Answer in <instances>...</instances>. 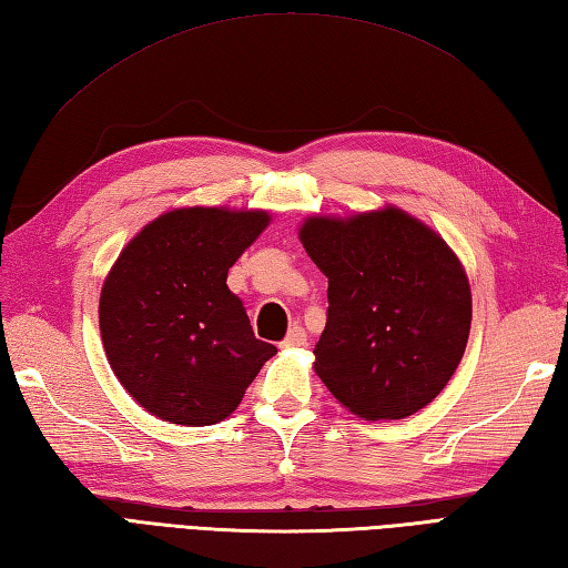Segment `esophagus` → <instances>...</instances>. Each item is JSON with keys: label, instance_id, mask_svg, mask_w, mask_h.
<instances>
[{"label": "esophagus", "instance_id": "obj_1", "mask_svg": "<svg viewBox=\"0 0 568 568\" xmlns=\"http://www.w3.org/2000/svg\"><path fill=\"white\" fill-rule=\"evenodd\" d=\"M284 348H306L308 345V335H306V331L301 328V326H296V328H292L286 333V338H284Z\"/></svg>", "mask_w": 568, "mask_h": 568}]
</instances>
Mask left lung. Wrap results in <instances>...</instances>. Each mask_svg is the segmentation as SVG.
Returning a JSON list of instances; mask_svg holds the SVG:
<instances>
[{
  "label": "left lung",
  "mask_w": 568,
  "mask_h": 568,
  "mask_svg": "<svg viewBox=\"0 0 568 568\" xmlns=\"http://www.w3.org/2000/svg\"><path fill=\"white\" fill-rule=\"evenodd\" d=\"M298 240L328 276L314 369L345 409L404 419L438 397L466 353L473 298L458 254L397 205L308 215Z\"/></svg>",
  "instance_id": "1"
}]
</instances>
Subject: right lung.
<instances>
[{"mask_svg":"<svg viewBox=\"0 0 568 568\" xmlns=\"http://www.w3.org/2000/svg\"><path fill=\"white\" fill-rule=\"evenodd\" d=\"M272 215L173 207L126 242L100 292V335L120 385L169 424L227 419L276 353L252 333L227 272Z\"/></svg>","mask_w":568,"mask_h":568,"instance_id":"1","label":"right lung"}]
</instances>
